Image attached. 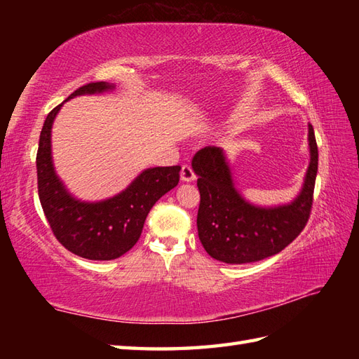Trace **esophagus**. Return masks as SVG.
Wrapping results in <instances>:
<instances>
[{
	"mask_svg": "<svg viewBox=\"0 0 359 359\" xmlns=\"http://www.w3.org/2000/svg\"><path fill=\"white\" fill-rule=\"evenodd\" d=\"M194 179H196V174H194V171H193V168L189 166V165H184L182 166V171H180V180L182 182H194Z\"/></svg>",
	"mask_w": 359,
	"mask_h": 359,
	"instance_id": "esophagus-1",
	"label": "esophagus"
}]
</instances>
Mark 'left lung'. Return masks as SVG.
Segmentation results:
<instances>
[{
	"instance_id": "obj_1",
	"label": "left lung",
	"mask_w": 359,
	"mask_h": 359,
	"mask_svg": "<svg viewBox=\"0 0 359 359\" xmlns=\"http://www.w3.org/2000/svg\"><path fill=\"white\" fill-rule=\"evenodd\" d=\"M310 163L299 194L290 203L259 207L243 199L222 148L197 151L191 166L197 175L201 205L197 231L205 251L225 264H250L278 255L306 226L318 172V147L309 125Z\"/></svg>"
}]
</instances>
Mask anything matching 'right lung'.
I'll return each instance as SVG.
<instances>
[{"instance_id": "right-lung-1", "label": "right lung", "mask_w": 359, "mask_h": 359, "mask_svg": "<svg viewBox=\"0 0 359 359\" xmlns=\"http://www.w3.org/2000/svg\"><path fill=\"white\" fill-rule=\"evenodd\" d=\"M106 81L88 83L69 95H93L112 90ZM67 98V100H69ZM66 100V102H67ZM62 104L44 120L36 152L38 196L53 234L71 253L89 261H111L131 250L139 241L143 224L154 203L179 184L180 166H156L143 170L123 191L100 202L74 197L52 162L50 133Z\"/></svg>"}]
</instances>
